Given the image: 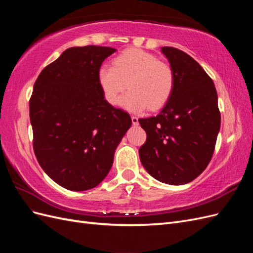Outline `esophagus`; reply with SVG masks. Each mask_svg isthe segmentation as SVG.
Returning <instances> with one entry per match:
<instances>
[{
	"mask_svg": "<svg viewBox=\"0 0 253 253\" xmlns=\"http://www.w3.org/2000/svg\"><path fill=\"white\" fill-rule=\"evenodd\" d=\"M132 124H133V126H138L139 125L138 118H137L136 116H132Z\"/></svg>",
	"mask_w": 253,
	"mask_h": 253,
	"instance_id": "esophagus-1",
	"label": "esophagus"
}]
</instances>
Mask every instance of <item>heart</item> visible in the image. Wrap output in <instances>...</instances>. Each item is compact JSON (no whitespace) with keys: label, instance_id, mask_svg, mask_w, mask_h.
I'll use <instances>...</instances> for the list:
<instances>
[{"label":"heart","instance_id":"heart-1","mask_svg":"<svg viewBox=\"0 0 253 253\" xmlns=\"http://www.w3.org/2000/svg\"><path fill=\"white\" fill-rule=\"evenodd\" d=\"M98 80L105 100L112 105L117 104L127 85L129 90L120 105L129 112L160 109L170 99L175 82L169 64L140 48L122 51L114 58L113 66L100 67Z\"/></svg>","mask_w":253,"mask_h":253}]
</instances>
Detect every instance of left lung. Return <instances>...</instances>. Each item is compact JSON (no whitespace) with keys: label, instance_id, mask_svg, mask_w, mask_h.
I'll return each instance as SVG.
<instances>
[{"label":"left lung","instance_id":"left-lung-1","mask_svg":"<svg viewBox=\"0 0 253 253\" xmlns=\"http://www.w3.org/2000/svg\"><path fill=\"white\" fill-rule=\"evenodd\" d=\"M174 73V89L158 115L139 119L147 141L139 157L147 172L164 183L185 185L209 165L220 127L212 79L188 53L162 47Z\"/></svg>","mask_w":253,"mask_h":253}]
</instances>
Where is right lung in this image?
Wrapping results in <instances>:
<instances>
[{"mask_svg":"<svg viewBox=\"0 0 253 253\" xmlns=\"http://www.w3.org/2000/svg\"><path fill=\"white\" fill-rule=\"evenodd\" d=\"M117 49L71 47L38 77L29 101L34 150L44 172L71 191L97 187L132 126L129 115L105 100L98 80Z\"/></svg>","mask_w":253,"mask_h":253,"instance_id":"right-lung-1","label":"right lung"}]
</instances>
